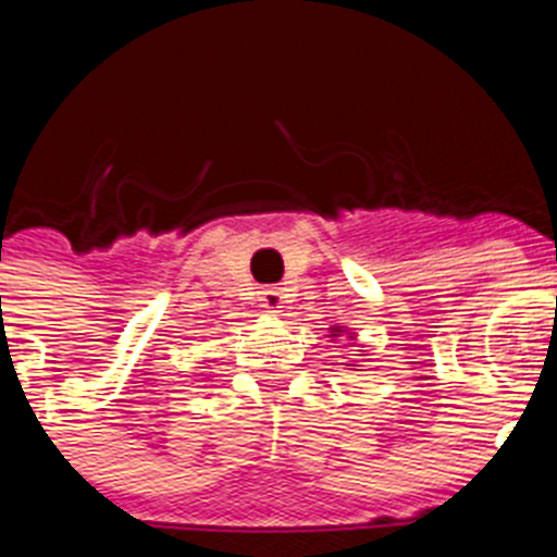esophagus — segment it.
I'll return each instance as SVG.
<instances>
[{
  "mask_svg": "<svg viewBox=\"0 0 557 557\" xmlns=\"http://www.w3.org/2000/svg\"><path fill=\"white\" fill-rule=\"evenodd\" d=\"M259 295H262V307L268 309V312H282V307H284L282 289H278V287H264Z\"/></svg>",
  "mask_w": 557,
  "mask_h": 557,
  "instance_id": "34e87169",
  "label": "esophagus"
}]
</instances>
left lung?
Instances as JSON below:
<instances>
[{"label": "left lung", "instance_id": "8db88e82", "mask_svg": "<svg viewBox=\"0 0 557 557\" xmlns=\"http://www.w3.org/2000/svg\"><path fill=\"white\" fill-rule=\"evenodd\" d=\"M339 332H343V326H334V329H332V334H329V337H332V339H334V337H339Z\"/></svg>", "mask_w": 557, "mask_h": 557}]
</instances>
